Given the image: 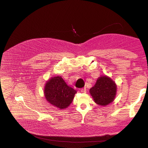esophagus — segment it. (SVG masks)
<instances>
[{
	"label": "esophagus",
	"mask_w": 148,
	"mask_h": 148,
	"mask_svg": "<svg viewBox=\"0 0 148 148\" xmlns=\"http://www.w3.org/2000/svg\"><path fill=\"white\" fill-rule=\"evenodd\" d=\"M87 91V89L86 88H82L81 89V92H84V93H86Z\"/></svg>",
	"instance_id": "esophagus-1"
}]
</instances>
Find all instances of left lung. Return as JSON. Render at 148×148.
<instances>
[{"label": "left lung", "mask_w": 148, "mask_h": 148, "mask_svg": "<svg viewBox=\"0 0 148 148\" xmlns=\"http://www.w3.org/2000/svg\"><path fill=\"white\" fill-rule=\"evenodd\" d=\"M116 92V84L107 76L99 77L95 86L90 90V92L95 102L102 106L107 105L114 101Z\"/></svg>", "instance_id": "left-lung-1"}]
</instances>
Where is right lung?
<instances>
[{
  "label": "right lung",
  "mask_w": 148,
  "mask_h": 148,
  "mask_svg": "<svg viewBox=\"0 0 148 148\" xmlns=\"http://www.w3.org/2000/svg\"><path fill=\"white\" fill-rule=\"evenodd\" d=\"M76 92L59 76L49 79L45 88V95L47 101L60 109L67 108L72 102Z\"/></svg>",
  "instance_id": "add662e5"
}]
</instances>
